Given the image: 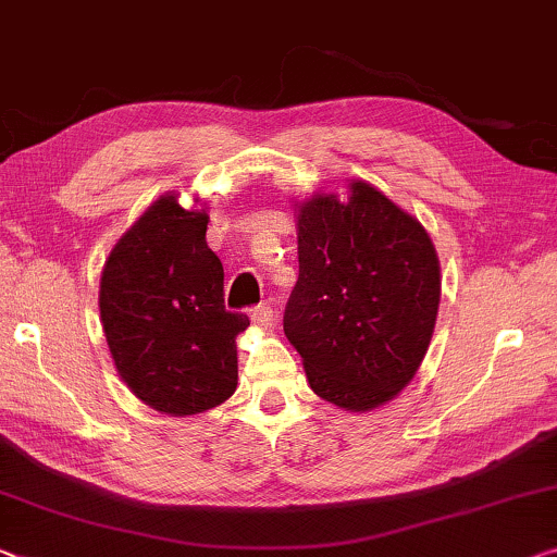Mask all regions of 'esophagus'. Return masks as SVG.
Masks as SVG:
<instances>
[{
  "mask_svg": "<svg viewBox=\"0 0 557 557\" xmlns=\"http://www.w3.org/2000/svg\"><path fill=\"white\" fill-rule=\"evenodd\" d=\"M273 321H276V315H273V308L271 306L261 304V306H253L251 308V323H253V326L271 329Z\"/></svg>",
  "mask_w": 557,
  "mask_h": 557,
  "instance_id": "1",
  "label": "esophagus"
}]
</instances>
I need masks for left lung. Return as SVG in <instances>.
I'll use <instances>...</instances> for the list:
<instances>
[{
    "instance_id": "obj_1",
    "label": "left lung",
    "mask_w": 557,
    "mask_h": 557,
    "mask_svg": "<svg viewBox=\"0 0 557 557\" xmlns=\"http://www.w3.org/2000/svg\"><path fill=\"white\" fill-rule=\"evenodd\" d=\"M298 281L284 331L315 396L373 410L404 391L431 344L441 267L421 221L366 182L298 207Z\"/></svg>"
}]
</instances>
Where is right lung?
Masks as SVG:
<instances>
[{
  "label": "right lung",
  "instance_id": "obj_1",
  "mask_svg": "<svg viewBox=\"0 0 557 557\" xmlns=\"http://www.w3.org/2000/svg\"><path fill=\"white\" fill-rule=\"evenodd\" d=\"M209 213L164 194L119 238L101 271V326L122 381L149 408L203 413L236 391V336L249 315L224 306Z\"/></svg>",
  "mask_w": 557,
  "mask_h": 557
}]
</instances>
